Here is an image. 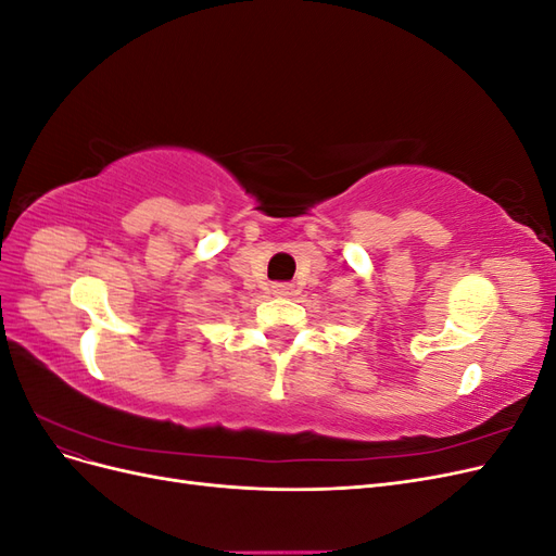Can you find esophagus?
Listing matches in <instances>:
<instances>
[{
    "label": "esophagus",
    "instance_id": "esophagus-1",
    "mask_svg": "<svg viewBox=\"0 0 556 556\" xmlns=\"http://www.w3.org/2000/svg\"><path fill=\"white\" fill-rule=\"evenodd\" d=\"M271 292L276 296H290L292 294V285L290 282H274L271 285Z\"/></svg>",
    "mask_w": 556,
    "mask_h": 556
}]
</instances>
